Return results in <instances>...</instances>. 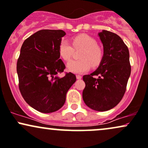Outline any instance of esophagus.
<instances>
[{
    "instance_id": "34e87169",
    "label": "esophagus",
    "mask_w": 148,
    "mask_h": 148,
    "mask_svg": "<svg viewBox=\"0 0 148 148\" xmlns=\"http://www.w3.org/2000/svg\"><path fill=\"white\" fill-rule=\"evenodd\" d=\"M81 78H82V76L81 75H79V74L76 75V79H81Z\"/></svg>"
}]
</instances>
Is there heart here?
Instances as JSON below:
<instances>
[{
    "label": "heart",
    "instance_id": "1",
    "mask_svg": "<svg viewBox=\"0 0 148 148\" xmlns=\"http://www.w3.org/2000/svg\"><path fill=\"white\" fill-rule=\"evenodd\" d=\"M72 44L66 40L60 42L58 51L64 60L68 61L72 58L74 49H83L79 54V60H71L67 63V69L74 73H83L89 70L91 65L98 66L102 60V49L97 45V41L92 37L86 34L76 36L72 38Z\"/></svg>",
    "mask_w": 148,
    "mask_h": 148
}]
</instances>
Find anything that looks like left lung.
I'll return each mask as SVG.
<instances>
[{"label": "left lung", "mask_w": 148, "mask_h": 148, "mask_svg": "<svg viewBox=\"0 0 148 148\" xmlns=\"http://www.w3.org/2000/svg\"><path fill=\"white\" fill-rule=\"evenodd\" d=\"M99 36L103 45V56L97 70L83 76V99L90 108L104 112L114 108L123 97L131 65L128 48L119 36L103 30Z\"/></svg>", "instance_id": "obj_1"}]
</instances>
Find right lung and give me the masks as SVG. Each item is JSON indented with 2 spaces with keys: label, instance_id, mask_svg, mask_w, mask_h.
I'll return each instance as SVG.
<instances>
[{
  "label": "right lung",
  "instance_id": "right-lung-1",
  "mask_svg": "<svg viewBox=\"0 0 148 148\" xmlns=\"http://www.w3.org/2000/svg\"><path fill=\"white\" fill-rule=\"evenodd\" d=\"M65 34L61 29H42L28 37L21 47L16 66L19 90L26 103L40 112L61 108L76 80L71 72L57 76L65 69L58 51Z\"/></svg>",
  "mask_w": 148,
  "mask_h": 148
}]
</instances>
